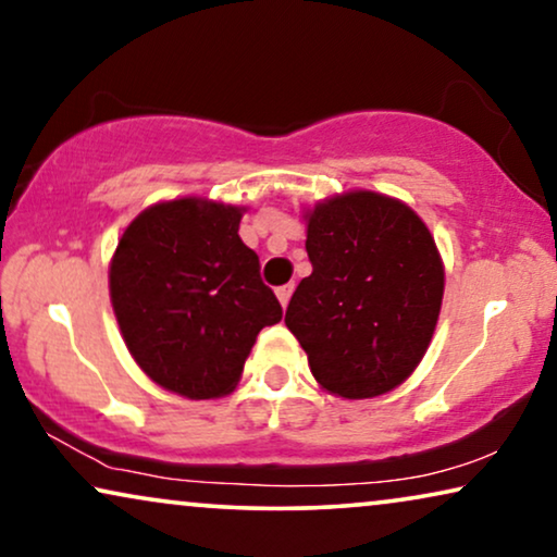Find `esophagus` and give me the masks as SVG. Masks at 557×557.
Segmentation results:
<instances>
[{
    "mask_svg": "<svg viewBox=\"0 0 557 557\" xmlns=\"http://www.w3.org/2000/svg\"><path fill=\"white\" fill-rule=\"evenodd\" d=\"M292 294H294V284H284L276 288V296L281 301V307H288V301H292Z\"/></svg>",
    "mask_w": 557,
    "mask_h": 557,
    "instance_id": "34e87169",
    "label": "esophagus"
}]
</instances>
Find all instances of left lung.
<instances>
[{
	"instance_id": "obj_1",
	"label": "left lung",
	"mask_w": 557,
	"mask_h": 557,
	"mask_svg": "<svg viewBox=\"0 0 557 557\" xmlns=\"http://www.w3.org/2000/svg\"><path fill=\"white\" fill-rule=\"evenodd\" d=\"M301 278L286 326L317 383L342 398L400 385L429 349L444 299V265L413 210L375 193H347L309 212Z\"/></svg>"
}]
</instances>
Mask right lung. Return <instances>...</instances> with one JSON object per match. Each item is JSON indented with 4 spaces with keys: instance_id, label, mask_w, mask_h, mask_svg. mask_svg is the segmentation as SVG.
I'll return each instance as SVG.
<instances>
[{
    "instance_id": "add662e5",
    "label": "right lung",
    "mask_w": 557,
    "mask_h": 557,
    "mask_svg": "<svg viewBox=\"0 0 557 557\" xmlns=\"http://www.w3.org/2000/svg\"><path fill=\"white\" fill-rule=\"evenodd\" d=\"M240 210L195 197L144 210L111 261V301L128 352L166 391L220 398L263 326L284 309L238 235Z\"/></svg>"
}]
</instances>
